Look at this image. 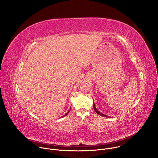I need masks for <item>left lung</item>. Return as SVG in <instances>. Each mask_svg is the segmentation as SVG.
I'll list each match as a JSON object with an SVG mask.
<instances>
[{"label":"left lung","mask_w":158,"mask_h":158,"mask_svg":"<svg viewBox=\"0 0 158 158\" xmlns=\"http://www.w3.org/2000/svg\"><path fill=\"white\" fill-rule=\"evenodd\" d=\"M93 107H94V110L96 111V113L98 114H99V116H104V117H106V118H108V117H109V116H106V115H105V114H102L101 112H99L97 109H96V106H95V104H94V102H93Z\"/></svg>","instance_id":"obj_1"}]
</instances>
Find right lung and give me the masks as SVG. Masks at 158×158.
<instances>
[{
  "instance_id": "right-lung-1",
  "label": "right lung",
  "mask_w": 158,
  "mask_h": 158,
  "mask_svg": "<svg viewBox=\"0 0 158 158\" xmlns=\"http://www.w3.org/2000/svg\"><path fill=\"white\" fill-rule=\"evenodd\" d=\"M70 110H71V109H69V111H68V112H67V113H66V114H64V116H62V118H63V117H64V116H66V115H67V114H69V112H70ZM62 117H60V118H62Z\"/></svg>"
}]
</instances>
